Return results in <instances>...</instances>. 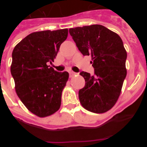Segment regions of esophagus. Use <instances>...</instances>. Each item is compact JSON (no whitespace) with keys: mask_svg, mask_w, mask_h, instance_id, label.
<instances>
[{"mask_svg":"<svg viewBox=\"0 0 147 147\" xmlns=\"http://www.w3.org/2000/svg\"><path fill=\"white\" fill-rule=\"evenodd\" d=\"M76 74V73L73 72V71H70L69 72V75H70V77H73V76H74V75Z\"/></svg>","mask_w":147,"mask_h":147,"instance_id":"obj_1","label":"esophagus"}]
</instances>
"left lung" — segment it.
<instances>
[{"mask_svg": "<svg viewBox=\"0 0 147 147\" xmlns=\"http://www.w3.org/2000/svg\"><path fill=\"white\" fill-rule=\"evenodd\" d=\"M80 52L91 56L95 75L80 73L85 80L80 90L82 106L95 113H104L119 99L127 76V51L119 35L102 25L85 26L69 29Z\"/></svg>", "mask_w": 147, "mask_h": 147, "instance_id": "obj_1", "label": "left lung"}]
</instances>
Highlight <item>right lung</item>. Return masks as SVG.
Here are the masks:
<instances>
[{
    "label": "right lung",
    "mask_w": 147,
    "mask_h": 147,
    "mask_svg": "<svg viewBox=\"0 0 147 147\" xmlns=\"http://www.w3.org/2000/svg\"><path fill=\"white\" fill-rule=\"evenodd\" d=\"M67 34V28L33 32L12 51L11 74L15 91L26 107L38 117L49 116L60 107L69 74L54 71L49 64L54 62Z\"/></svg>",
    "instance_id": "right-lung-1"
}]
</instances>
